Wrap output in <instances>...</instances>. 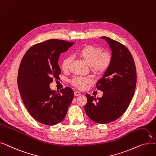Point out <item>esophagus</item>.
<instances>
[{
	"mask_svg": "<svg viewBox=\"0 0 156 156\" xmlns=\"http://www.w3.org/2000/svg\"><path fill=\"white\" fill-rule=\"evenodd\" d=\"M80 95H81V93L80 92H78V91H75V96H79Z\"/></svg>",
	"mask_w": 156,
	"mask_h": 156,
	"instance_id": "1",
	"label": "esophagus"
}]
</instances>
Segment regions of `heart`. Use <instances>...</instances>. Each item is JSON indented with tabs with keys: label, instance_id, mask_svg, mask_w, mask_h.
I'll list each match as a JSON object with an SVG mask.
<instances>
[{
	"label": "heart",
	"instance_id": "b5f03b06",
	"mask_svg": "<svg viewBox=\"0 0 156 156\" xmlns=\"http://www.w3.org/2000/svg\"><path fill=\"white\" fill-rule=\"evenodd\" d=\"M77 54L88 64L91 69L97 73H101L107 69L111 64L112 55L108 51H101V48L92 45H85L77 51ZM72 61L71 56H67L62 61L61 68L63 71H67L69 69ZM92 77L74 78L71 83L80 88H84L88 84L93 82Z\"/></svg>",
	"mask_w": 156,
	"mask_h": 156
}]
</instances>
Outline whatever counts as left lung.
<instances>
[{"label": "left lung", "instance_id": "1", "mask_svg": "<svg viewBox=\"0 0 156 156\" xmlns=\"http://www.w3.org/2000/svg\"><path fill=\"white\" fill-rule=\"evenodd\" d=\"M101 38L109 45L112 61L96 84L102 97L87 94L85 111L93 121L105 124L118 119L127 109L135 90L136 72L133 57L124 45L107 37Z\"/></svg>", "mask_w": 156, "mask_h": 156}]
</instances>
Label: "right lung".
<instances>
[{"instance_id":"obj_1","label":"right lung","mask_w":156,"mask_h":156,"mask_svg":"<svg viewBox=\"0 0 156 156\" xmlns=\"http://www.w3.org/2000/svg\"><path fill=\"white\" fill-rule=\"evenodd\" d=\"M74 42L51 39L33 45L21 60L18 76V86L28 111L37 121L55 125L65 118L74 92L69 87L52 90L49 85L58 79L61 69L58 60Z\"/></svg>"}]
</instances>
